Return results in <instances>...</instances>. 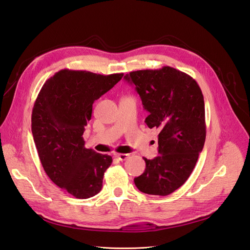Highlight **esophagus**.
<instances>
[{"mask_svg": "<svg viewBox=\"0 0 250 250\" xmlns=\"http://www.w3.org/2000/svg\"><path fill=\"white\" fill-rule=\"evenodd\" d=\"M128 157H129V154H127V153H117L116 154V158H118V160H120V161H125Z\"/></svg>", "mask_w": 250, "mask_h": 250, "instance_id": "obj_1", "label": "esophagus"}]
</instances>
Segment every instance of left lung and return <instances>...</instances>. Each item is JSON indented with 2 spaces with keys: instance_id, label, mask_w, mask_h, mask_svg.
I'll list each match as a JSON object with an SVG mask.
<instances>
[{
  "instance_id": "left-lung-1",
  "label": "left lung",
  "mask_w": 250,
  "mask_h": 250,
  "mask_svg": "<svg viewBox=\"0 0 250 250\" xmlns=\"http://www.w3.org/2000/svg\"><path fill=\"white\" fill-rule=\"evenodd\" d=\"M124 79L149 112L145 119L147 126L160 129V156L144 158L145 171L134 178V184L144 193L168 195L189 178L204 147L203 93L190 76L169 66L131 71Z\"/></svg>"
}]
</instances>
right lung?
<instances>
[{
	"label": "right lung",
	"mask_w": 250,
	"mask_h": 250,
	"mask_svg": "<svg viewBox=\"0 0 250 250\" xmlns=\"http://www.w3.org/2000/svg\"><path fill=\"white\" fill-rule=\"evenodd\" d=\"M123 73L103 76L63 69L45 82L31 114L40 161L49 179L77 199L99 193L112 158L85 148L83 133L92 104L110 90Z\"/></svg>",
	"instance_id": "obj_1"
}]
</instances>
